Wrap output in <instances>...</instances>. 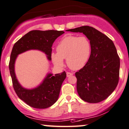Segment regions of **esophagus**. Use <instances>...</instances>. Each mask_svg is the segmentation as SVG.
<instances>
[{"label": "esophagus", "mask_w": 129, "mask_h": 129, "mask_svg": "<svg viewBox=\"0 0 129 129\" xmlns=\"http://www.w3.org/2000/svg\"><path fill=\"white\" fill-rule=\"evenodd\" d=\"M73 75V73H70V72H67V77H70L72 76V75Z\"/></svg>", "instance_id": "esophagus-1"}]
</instances>
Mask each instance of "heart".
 I'll return each mask as SVG.
<instances>
[{
	"label": "heart",
	"instance_id": "b5f03b06",
	"mask_svg": "<svg viewBox=\"0 0 129 129\" xmlns=\"http://www.w3.org/2000/svg\"><path fill=\"white\" fill-rule=\"evenodd\" d=\"M56 53L51 54V59L56 66L63 67V59L73 70L83 68L90 58L91 44L85 36H67L60 41L56 48Z\"/></svg>",
	"mask_w": 129,
	"mask_h": 129
}]
</instances>
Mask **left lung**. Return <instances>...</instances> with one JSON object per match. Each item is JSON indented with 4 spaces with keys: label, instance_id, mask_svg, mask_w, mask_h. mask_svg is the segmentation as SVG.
<instances>
[{
    "label": "left lung",
    "instance_id": "1",
    "mask_svg": "<svg viewBox=\"0 0 129 129\" xmlns=\"http://www.w3.org/2000/svg\"><path fill=\"white\" fill-rule=\"evenodd\" d=\"M67 31L84 34L91 44L88 62L75 74L79 96L90 103L102 102L114 91L119 80L120 58L114 43L106 35L89 26Z\"/></svg>",
    "mask_w": 129,
    "mask_h": 129
}]
</instances>
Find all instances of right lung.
Here are the masks:
<instances>
[{"label":"right lung","instance_id":"right-lung-1","mask_svg":"<svg viewBox=\"0 0 129 129\" xmlns=\"http://www.w3.org/2000/svg\"><path fill=\"white\" fill-rule=\"evenodd\" d=\"M63 33L62 30H31L13 45L9 65L13 87L19 98L30 107L42 109L52 106L59 97L62 84L66 78V73L63 71L55 75L49 73L37 87L25 88L20 84L15 75V63L17 56L25 51L37 49L44 52L51 61L53 43Z\"/></svg>","mask_w":129,"mask_h":129}]
</instances>
